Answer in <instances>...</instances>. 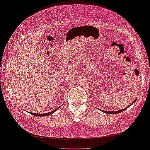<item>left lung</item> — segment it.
<instances>
[{"label": "left lung", "mask_w": 150, "mask_h": 150, "mask_svg": "<svg viewBox=\"0 0 150 150\" xmlns=\"http://www.w3.org/2000/svg\"><path fill=\"white\" fill-rule=\"evenodd\" d=\"M134 101H135V100L134 101L133 103H134ZM129 107H130V106H128V107H127V108H125V109H121V110H119V111H115V112H107V111H103V110H101V111H102V112H105V113H107V114H117V113H120V112H124L125 109H127V108Z\"/></svg>", "instance_id": "left-lung-1"}]
</instances>
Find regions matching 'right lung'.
<instances>
[{
    "label": "right lung",
    "mask_w": 150,
    "mask_h": 150,
    "mask_svg": "<svg viewBox=\"0 0 150 150\" xmlns=\"http://www.w3.org/2000/svg\"><path fill=\"white\" fill-rule=\"evenodd\" d=\"M57 109H58V108H57V109H56L55 110L51 111V112H49V113H44V114H36V113H32V112H29V113H30L31 114H33V115H34V116H38V117H46V116H49V115H51V114H52L53 113H54V112H55L57 110Z\"/></svg>",
    "instance_id": "1"
}]
</instances>
